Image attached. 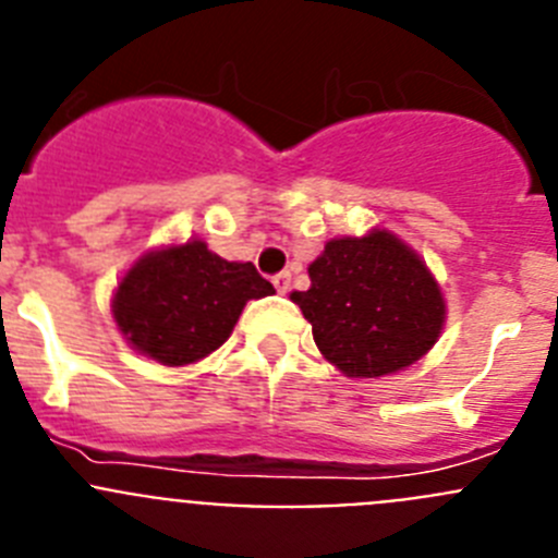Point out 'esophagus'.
Here are the masks:
<instances>
[{
  "mask_svg": "<svg viewBox=\"0 0 558 558\" xmlns=\"http://www.w3.org/2000/svg\"><path fill=\"white\" fill-rule=\"evenodd\" d=\"M274 288L279 290L282 295L288 293V290H290V274H288V270H282V274L274 276Z\"/></svg>",
  "mask_w": 558,
  "mask_h": 558,
  "instance_id": "34e87169",
  "label": "esophagus"
}]
</instances>
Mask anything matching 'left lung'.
Returning a JSON list of instances; mask_svg holds the SVG:
<instances>
[{
	"mask_svg": "<svg viewBox=\"0 0 558 558\" xmlns=\"http://www.w3.org/2000/svg\"><path fill=\"white\" fill-rule=\"evenodd\" d=\"M315 347L347 377H383L416 363L445 327V299L427 265L388 231L340 236L290 293Z\"/></svg>",
	"mask_w": 558,
	"mask_h": 558,
	"instance_id": "8db88e82",
	"label": "left lung"
}]
</instances>
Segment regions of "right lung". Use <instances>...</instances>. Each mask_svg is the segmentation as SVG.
Instances as JSON below:
<instances>
[{
    "label": "right lung",
    "mask_w": 558,
    "mask_h": 558,
    "mask_svg": "<svg viewBox=\"0 0 558 558\" xmlns=\"http://www.w3.org/2000/svg\"><path fill=\"white\" fill-rule=\"evenodd\" d=\"M270 293L254 265L226 263L192 240L142 256L111 307L128 343L165 366H186L229 338L248 299Z\"/></svg>",
    "instance_id": "add662e5"
}]
</instances>
